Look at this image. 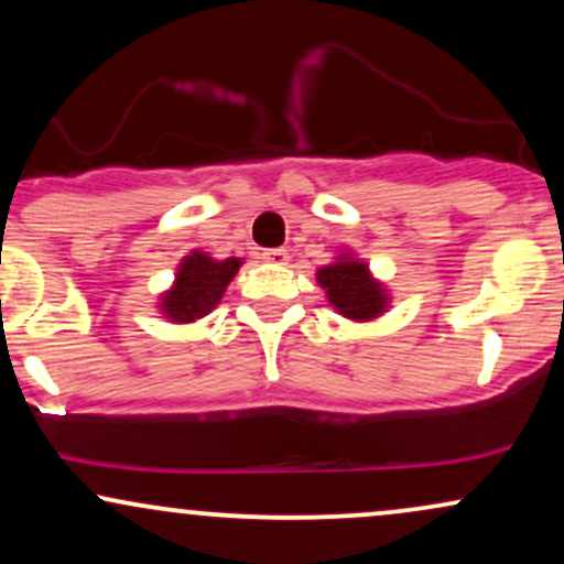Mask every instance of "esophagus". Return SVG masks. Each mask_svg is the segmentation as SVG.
<instances>
[{
	"label": "esophagus",
	"instance_id": "obj_1",
	"mask_svg": "<svg viewBox=\"0 0 564 564\" xmlns=\"http://www.w3.org/2000/svg\"><path fill=\"white\" fill-rule=\"evenodd\" d=\"M262 262L270 264H286L289 262V251L286 249H264L260 254Z\"/></svg>",
	"mask_w": 564,
	"mask_h": 564
}]
</instances>
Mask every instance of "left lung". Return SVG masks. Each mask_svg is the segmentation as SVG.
Wrapping results in <instances>:
<instances>
[{"label":"left lung","mask_w":564,"mask_h":564,"mask_svg":"<svg viewBox=\"0 0 564 564\" xmlns=\"http://www.w3.org/2000/svg\"><path fill=\"white\" fill-rule=\"evenodd\" d=\"M318 283L326 289L336 313L349 321H373L384 313L387 294L368 273V264L341 254L339 260L318 270Z\"/></svg>","instance_id":"1"}]
</instances>
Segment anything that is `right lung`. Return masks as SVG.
Segmentation results:
<instances>
[{"mask_svg":"<svg viewBox=\"0 0 564 564\" xmlns=\"http://www.w3.org/2000/svg\"><path fill=\"white\" fill-rule=\"evenodd\" d=\"M241 268L238 257L212 260L204 251H191L180 262L174 286L161 296V310L172 323H193L209 315L223 300L232 275Z\"/></svg>","mask_w":564,"mask_h":564,"instance_id":"1","label":"right lung"}]
</instances>
